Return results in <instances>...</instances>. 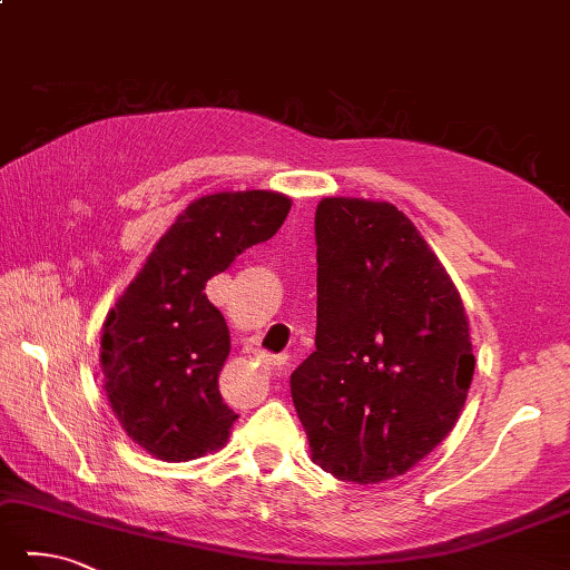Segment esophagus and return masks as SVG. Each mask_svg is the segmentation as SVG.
Instances as JSON below:
<instances>
[{"mask_svg": "<svg viewBox=\"0 0 570 570\" xmlns=\"http://www.w3.org/2000/svg\"><path fill=\"white\" fill-rule=\"evenodd\" d=\"M275 364H277V367H281V364H283V362H275Z\"/></svg>", "mask_w": 570, "mask_h": 570, "instance_id": "esophagus-1", "label": "esophagus"}]
</instances>
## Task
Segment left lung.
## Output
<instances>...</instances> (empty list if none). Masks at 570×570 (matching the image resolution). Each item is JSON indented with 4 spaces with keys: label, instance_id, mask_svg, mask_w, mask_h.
Masks as SVG:
<instances>
[{
    "label": "left lung",
    "instance_id": "obj_1",
    "mask_svg": "<svg viewBox=\"0 0 570 570\" xmlns=\"http://www.w3.org/2000/svg\"><path fill=\"white\" fill-rule=\"evenodd\" d=\"M315 352L289 377L309 454L354 484L402 476L452 432L474 350L452 277L386 200L315 210Z\"/></svg>",
    "mask_w": 570,
    "mask_h": 570
}]
</instances>
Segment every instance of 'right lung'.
I'll return each instance as SVG.
<instances>
[{"instance_id":"add662e5","label":"right lung","mask_w":570,"mask_h":570,"mask_svg":"<svg viewBox=\"0 0 570 570\" xmlns=\"http://www.w3.org/2000/svg\"><path fill=\"white\" fill-rule=\"evenodd\" d=\"M289 206L275 190H223L188 203L106 315L104 390L124 432L151 456L188 461L228 442L238 414L223 402L218 377L230 332L206 283L271 240Z\"/></svg>"}]
</instances>
